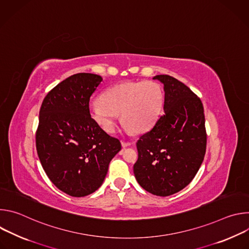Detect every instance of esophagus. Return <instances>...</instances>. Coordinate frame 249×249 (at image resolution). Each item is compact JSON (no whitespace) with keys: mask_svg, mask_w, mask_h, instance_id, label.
I'll use <instances>...</instances> for the list:
<instances>
[{"mask_svg":"<svg viewBox=\"0 0 249 249\" xmlns=\"http://www.w3.org/2000/svg\"><path fill=\"white\" fill-rule=\"evenodd\" d=\"M121 144H122V147H124V148L129 147L131 145V143H129V142H125V141H122Z\"/></svg>","mask_w":249,"mask_h":249,"instance_id":"esophagus-1","label":"esophagus"}]
</instances>
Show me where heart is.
Wrapping results in <instances>:
<instances>
[{"instance_id": "heart-1", "label": "heart", "mask_w": 249, "mask_h": 249, "mask_svg": "<svg viewBox=\"0 0 249 249\" xmlns=\"http://www.w3.org/2000/svg\"><path fill=\"white\" fill-rule=\"evenodd\" d=\"M163 90L154 81H126L106 89L89 103L92 120L105 133L115 131L119 114L127 134L144 133L153 128L163 106Z\"/></svg>"}]
</instances>
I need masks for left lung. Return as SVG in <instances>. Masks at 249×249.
<instances>
[{
    "instance_id": "left-lung-1",
    "label": "left lung",
    "mask_w": 249,
    "mask_h": 249,
    "mask_svg": "<svg viewBox=\"0 0 249 249\" xmlns=\"http://www.w3.org/2000/svg\"><path fill=\"white\" fill-rule=\"evenodd\" d=\"M153 79L163 85L164 114L137 142L134 174L146 191L165 197L185 188L203 162L205 115L200 98L183 83L168 75Z\"/></svg>"
}]
</instances>
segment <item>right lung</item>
I'll return each mask as SVG.
<instances>
[{
    "label": "right lung",
    "instance_id": "add662e5",
    "mask_svg": "<svg viewBox=\"0 0 249 249\" xmlns=\"http://www.w3.org/2000/svg\"><path fill=\"white\" fill-rule=\"evenodd\" d=\"M102 78L89 73L71 76L51 89L41 104L36 150L52 183L73 197L97 190L120 141L92 120L89 98Z\"/></svg>",
    "mask_w": 249,
    "mask_h": 249
}]
</instances>
